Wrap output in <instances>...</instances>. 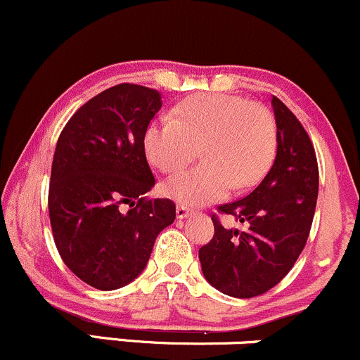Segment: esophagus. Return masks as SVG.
<instances>
[{"label":"esophagus","instance_id":"34e87169","mask_svg":"<svg viewBox=\"0 0 360 360\" xmlns=\"http://www.w3.org/2000/svg\"><path fill=\"white\" fill-rule=\"evenodd\" d=\"M191 210H189V208H186V207H183V205H179V207L176 208V217L179 220H183V219H188L189 215H191Z\"/></svg>","mask_w":360,"mask_h":360}]
</instances>
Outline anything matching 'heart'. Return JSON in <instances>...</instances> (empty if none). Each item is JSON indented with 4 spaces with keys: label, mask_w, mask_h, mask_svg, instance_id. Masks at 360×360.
I'll return each instance as SVG.
<instances>
[{
    "label": "heart",
    "mask_w": 360,
    "mask_h": 360,
    "mask_svg": "<svg viewBox=\"0 0 360 360\" xmlns=\"http://www.w3.org/2000/svg\"><path fill=\"white\" fill-rule=\"evenodd\" d=\"M198 147L203 164L162 183L167 198L186 207L224 198L232 186L258 183L275 157V120L244 97L201 94L181 102L174 120L159 117L145 129V155L162 172L183 169Z\"/></svg>",
    "instance_id": "obj_1"
}]
</instances>
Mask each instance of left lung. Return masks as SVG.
I'll list each match as a JSON object with an SVG mask.
<instances>
[{
	"label": "left lung",
	"instance_id": "obj_1",
	"mask_svg": "<svg viewBox=\"0 0 360 360\" xmlns=\"http://www.w3.org/2000/svg\"><path fill=\"white\" fill-rule=\"evenodd\" d=\"M276 122L274 165L246 198L219 210L246 224L227 229L212 217L215 234L200 250L201 271L225 295L250 299L275 287L297 262L318 200V162L306 129L280 98H271Z\"/></svg>",
	"mask_w": 360,
	"mask_h": 360
}]
</instances>
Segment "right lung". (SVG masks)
Instances as JSON below:
<instances>
[{"instance_id": "obj_1", "label": "right lung", "mask_w": 360, "mask_h": 360, "mask_svg": "<svg viewBox=\"0 0 360 360\" xmlns=\"http://www.w3.org/2000/svg\"><path fill=\"white\" fill-rule=\"evenodd\" d=\"M160 108L157 90L110 86L82 105L59 135L49 184L54 243L66 266L98 290L133 282L157 236L176 219L171 200L143 198L155 184L143 135Z\"/></svg>"}]
</instances>
